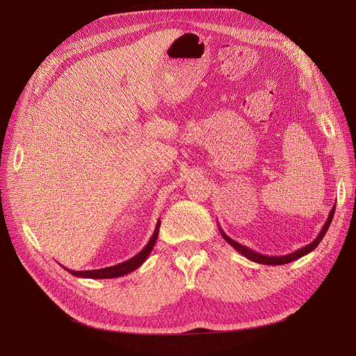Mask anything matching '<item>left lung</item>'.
I'll list each match as a JSON object with an SVG mask.
<instances>
[{"label":"left lung","mask_w":356,"mask_h":356,"mask_svg":"<svg viewBox=\"0 0 356 356\" xmlns=\"http://www.w3.org/2000/svg\"><path fill=\"white\" fill-rule=\"evenodd\" d=\"M333 213H334V207H333L332 211L329 212L327 220L325 222V225H323L322 231L319 232V235L316 236L314 241H312L309 245L302 247L300 250H297V251H294V252H291V254H287V255H266V254H259V252H257V251H254V250H251V248H248V247H245V245H241L239 242H236V241H234L232 238H229L225 232H223V229H222L219 225H218V228H219V232H220V235L223 236V239H225L229 245H232L239 254H242L245 258L254 261V263L266 264V266H283V264H289V263H291V261H296V259H298V258H302V257L307 255L309 252H312L317 245L321 244V241L323 239L325 234L327 232V229H329V227H330V222H332V219H333Z\"/></svg>","instance_id":"left-lung-1"}]
</instances>
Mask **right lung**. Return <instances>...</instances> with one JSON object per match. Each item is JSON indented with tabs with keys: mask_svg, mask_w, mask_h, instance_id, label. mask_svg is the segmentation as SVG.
Masks as SVG:
<instances>
[{
	"mask_svg": "<svg viewBox=\"0 0 356 356\" xmlns=\"http://www.w3.org/2000/svg\"><path fill=\"white\" fill-rule=\"evenodd\" d=\"M159 229H160V219L157 220V225H156V229L152 235V238H149V241L147 242V245L137 254L134 255L133 258H129L127 261H124V263H120L117 266H111V267H105V268H99V270H86V271H73V270H69L66 267H63L66 271H69L72 275L74 277H81V278H117V277H122L125 274H129L133 273L134 270H137L144 261L148 258L149 252L153 251L154 248V244L157 241V236H159Z\"/></svg>",
	"mask_w": 356,
	"mask_h": 356,
	"instance_id": "right-lung-1",
	"label": "right lung"
}]
</instances>
